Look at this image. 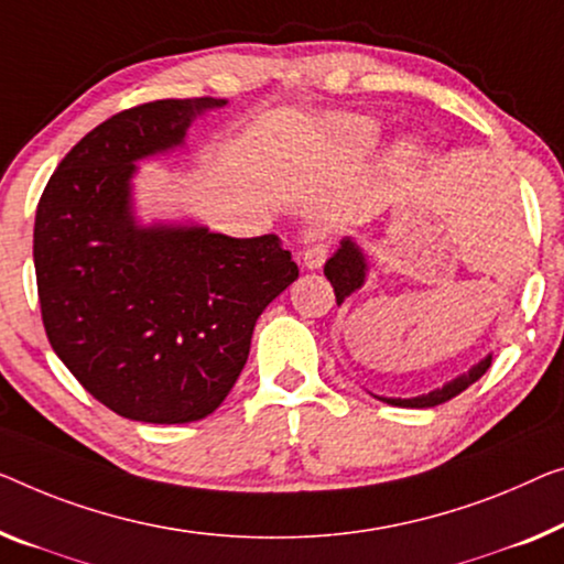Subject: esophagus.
Wrapping results in <instances>:
<instances>
[{
	"label": "esophagus",
	"instance_id": "34e87169",
	"mask_svg": "<svg viewBox=\"0 0 564 564\" xmlns=\"http://www.w3.org/2000/svg\"><path fill=\"white\" fill-rule=\"evenodd\" d=\"M326 258H329V246H324V242H318V246H311V248L304 250V253H301V260H304V265L311 268V271L322 268L326 263Z\"/></svg>",
	"mask_w": 564,
	"mask_h": 564
}]
</instances>
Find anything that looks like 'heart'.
<instances>
[{
	"label": "heart",
	"mask_w": 564,
	"mask_h": 564,
	"mask_svg": "<svg viewBox=\"0 0 564 564\" xmlns=\"http://www.w3.org/2000/svg\"><path fill=\"white\" fill-rule=\"evenodd\" d=\"M339 129L349 141H355V144H362V147L375 144L377 139V126L367 119H344L339 121ZM408 149H410L408 144H402V151Z\"/></svg>",
	"instance_id": "heart-1"
}]
</instances>
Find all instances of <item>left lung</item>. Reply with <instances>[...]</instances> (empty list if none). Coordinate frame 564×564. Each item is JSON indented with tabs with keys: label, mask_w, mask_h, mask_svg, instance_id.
Returning a JSON list of instances; mask_svg holds the SVG:
<instances>
[{
	"label": "left lung",
	"mask_w": 564,
	"mask_h": 564,
	"mask_svg": "<svg viewBox=\"0 0 564 564\" xmlns=\"http://www.w3.org/2000/svg\"><path fill=\"white\" fill-rule=\"evenodd\" d=\"M324 275L334 285L336 304H344V299H349L351 293L362 289L367 281V258L362 253V248H359L351 238H344L339 250H336V253L326 260ZM489 367H491V355L484 357L481 362L470 367L468 372L458 375L456 380L445 382L443 388L427 392V394H417V398H408V400H402V398H377V400L388 402V405H394V408H435V405H441V402H448L451 398H456V394L470 388L476 380H481L484 372Z\"/></svg>",
	"instance_id": "obj_1"
}]
</instances>
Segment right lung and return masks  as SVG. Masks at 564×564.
<instances>
[{
  "label": "right lung",
  "mask_w": 564,
  "mask_h": 564,
  "mask_svg": "<svg viewBox=\"0 0 564 564\" xmlns=\"http://www.w3.org/2000/svg\"><path fill=\"white\" fill-rule=\"evenodd\" d=\"M225 98H166L96 126L50 176L35 215L37 296L55 355L116 415L174 425L220 408L258 316L299 279L279 235L139 225L137 162L184 144Z\"/></svg>",
  "instance_id": "obj_1"
}]
</instances>
